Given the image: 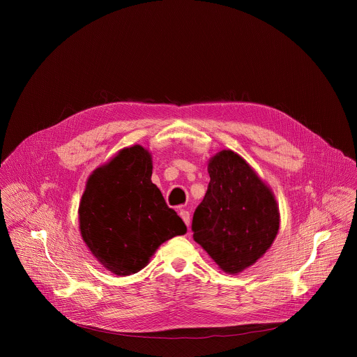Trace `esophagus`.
Here are the masks:
<instances>
[{
  "mask_svg": "<svg viewBox=\"0 0 357 357\" xmlns=\"http://www.w3.org/2000/svg\"><path fill=\"white\" fill-rule=\"evenodd\" d=\"M179 216L182 218V220L185 222V225H186L188 229H189V226H190V213H189L188 211H185V209H181V211H179Z\"/></svg>",
  "mask_w": 357,
  "mask_h": 357,
  "instance_id": "esophagus-1",
  "label": "esophagus"
}]
</instances>
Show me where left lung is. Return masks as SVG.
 <instances>
[{
	"label": "left lung",
	"instance_id": "obj_1",
	"mask_svg": "<svg viewBox=\"0 0 357 357\" xmlns=\"http://www.w3.org/2000/svg\"><path fill=\"white\" fill-rule=\"evenodd\" d=\"M211 182L192 219L193 240L229 274L252 266L271 247L280 213L273 192L233 151L209 161Z\"/></svg>",
	"mask_w": 357,
	"mask_h": 357
}]
</instances>
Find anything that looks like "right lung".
<instances>
[{
  "mask_svg": "<svg viewBox=\"0 0 357 357\" xmlns=\"http://www.w3.org/2000/svg\"><path fill=\"white\" fill-rule=\"evenodd\" d=\"M151 175L149 152L141 145L124 148L90 175L82 196V237L93 256L117 275L138 273L164 241L186 233Z\"/></svg>",
  "mask_w": 357,
  "mask_h": 357,
  "instance_id": "add662e5",
  "label": "right lung"
}]
</instances>
